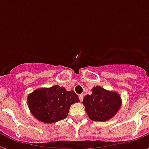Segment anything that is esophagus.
<instances>
[{"mask_svg": "<svg viewBox=\"0 0 149 149\" xmlns=\"http://www.w3.org/2000/svg\"><path fill=\"white\" fill-rule=\"evenodd\" d=\"M83 98H84V95H83V94L79 95V99H80V100H81V101H82V100H83Z\"/></svg>", "mask_w": 149, "mask_h": 149, "instance_id": "34e87169", "label": "esophagus"}]
</instances>
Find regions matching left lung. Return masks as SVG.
I'll use <instances>...</instances> for the list:
<instances>
[{
	"label": "left lung",
	"mask_w": 149,
	"mask_h": 149,
	"mask_svg": "<svg viewBox=\"0 0 149 149\" xmlns=\"http://www.w3.org/2000/svg\"><path fill=\"white\" fill-rule=\"evenodd\" d=\"M91 95H86L83 104L88 117L93 121H107L113 117L121 106V98L117 93L100 86L93 88Z\"/></svg>",
	"instance_id": "left-lung-1"
}]
</instances>
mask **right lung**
Returning a JSON list of instances; mask_svg holds the SVG:
<instances>
[{
    "instance_id": "add662e5",
    "label": "right lung",
    "mask_w": 149,
    "mask_h": 149,
    "mask_svg": "<svg viewBox=\"0 0 149 149\" xmlns=\"http://www.w3.org/2000/svg\"><path fill=\"white\" fill-rule=\"evenodd\" d=\"M28 106L31 113L44 123H55L67 117L71 104L80 101L74 91L54 85L41 88L28 96Z\"/></svg>"
}]
</instances>
